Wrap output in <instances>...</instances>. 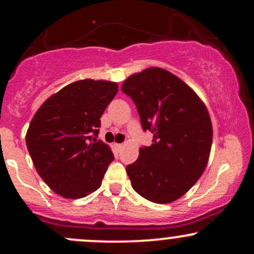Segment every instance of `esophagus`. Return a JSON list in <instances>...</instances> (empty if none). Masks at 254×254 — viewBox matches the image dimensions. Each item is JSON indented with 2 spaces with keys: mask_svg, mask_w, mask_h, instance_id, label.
<instances>
[{
  "mask_svg": "<svg viewBox=\"0 0 254 254\" xmlns=\"http://www.w3.org/2000/svg\"><path fill=\"white\" fill-rule=\"evenodd\" d=\"M116 147H117V149H122V148H123V144L117 143V144H116Z\"/></svg>",
  "mask_w": 254,
  "mask_h": 254,
  "instance_id": "1",
  "label": "esophagus"
}]
</instances>
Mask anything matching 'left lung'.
I'll return each instance as SVG.
<instances>
[{
	"instance_id": "left-lung-1",
	"label": "left lung",
	"mask_w": 254,
	"mask_h": 254,
	"mask_svg": "<svg viewBox=\"0 0 254 254\" xmlns=\"http://www.w3.org/2000/svg\"><path fill=\"white\" fill-rule=\"evenodd\" d=\"M122 92L132 99L153 143L139 148L127 166L133 190L157 204L177 200L199 179L208 164L212 125L205 105L184 81L161 68L131 75Z\"/></svg>"
}]
</instances>
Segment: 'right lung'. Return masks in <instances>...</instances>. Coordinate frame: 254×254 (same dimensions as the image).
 <instances>
[{
	"label": "right lung",
	"instance_id": "obj_1",
	"mask_svg": "<svg viewBox=\"0 0 254 254\" xmlns=\"http://www.w3.org/2000/svg\"><path fill=\"white\" fill-rule=\"evenodd\" d=\"M117 93L118 84L111 81H76L46 99L32 118L26 145L55 193L75 199L100 188L115 156L97 137L101 116Z\"/></svg>",
	"mask_w": 254,
	"mask_h": 254
}]
</instances>
